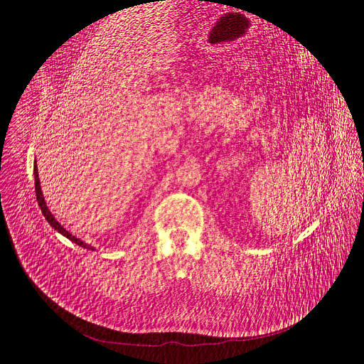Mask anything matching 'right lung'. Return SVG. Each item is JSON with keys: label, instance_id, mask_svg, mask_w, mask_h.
<instances>
[{"label": "right lung", "instance_id": "add662e5", "mask_svg": "<svg viewBox=\"0 0 364 364\" xmlns=\"http://www.w3.org/2000/svg\"><path fill=\"white\" fill-rule=\"evenodd\" d=\"M33 176H35V193H36V200H38V205H40V208H41V211H43V214H44L46 220L50 223V225L54 228V230H57V232H59L60 235H63L65 237H68L69 240H72L73 243L80 245L81 247H85V250H91V251H94V247H92L91 245H87V243H84L82 240H80L78 237L72 236V235L66 230V228H65L63 225H60V224H59V221H57V220L53 217V214L50 213V209H48V206H47L46 200H44L43 192H41V186H40V178H38V168H36V165H35V168H33Z\"/></svg>", "mask_w": 364, "mask_h": 364}]
</instances>
